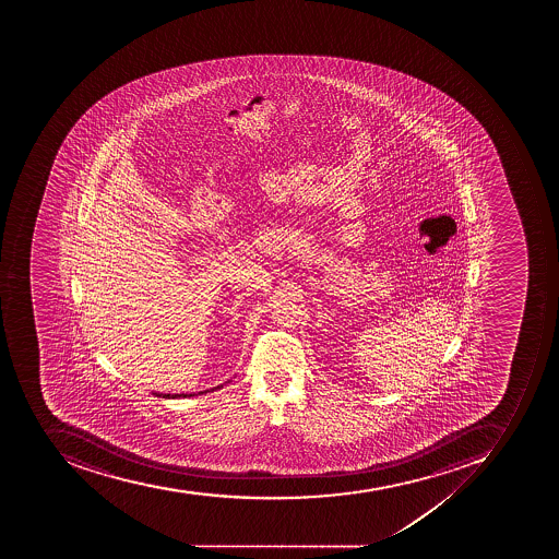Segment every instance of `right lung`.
Wrapping results in <instances>:
<instances>
[{
  "label": "right lung",
  "mask_w": 559,
  "mask_h": 559,
  "mask_svg": "<svg viewBox=\"0 0 559 559\" xmlns=\"http://www.w3.org/2000/svg\"><path fill=\"white\" fill-rule=\"evenodd\" d=\"M218 388L222 386L212 388V392H215ZM203 393L206 392H199V395H203ZM154 395L163 396V399H187V396H194L195 393H175V395H171V393H154Z\"/></svg>",
  "instance_id": "right-lung-1"
}]
</instances>
